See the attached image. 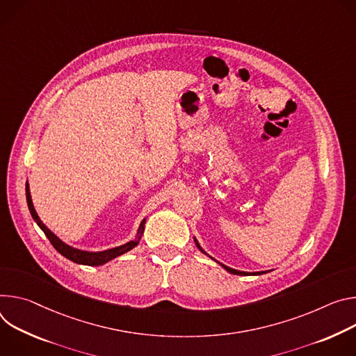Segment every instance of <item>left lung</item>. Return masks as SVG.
<instances>
[{
  "label": "left lung",
  "instance_id": "8db88e82",
  "mask_svg": "<svg viewBox=\"0 0 356 356\" xmlns=\"http://www.w3.org/2000/svg\"><path fill=\"white\" fill-rule=\"evenodd\" d=\"M193 241H195V245H196V248H198V249H200L202 253H205V250H204V249L200 246L198 241H196V239H193ZM205 254H207V253H205ZM208 256H209V254H208ZM209 257H211V256H209ZM211 259H212V257H211ZM218 263H219V261H218ZM219 264H220V266H222V267H223L226 271H229V273H232V274H239V275H242V274H249V273H246V271H239V270L230 268V267H227V266H225V264H222V263H219ZM263 273H264V271H257V273H253V274H263Z\"/></svg>",
  "mask_w": 356,
  "mask_h": 356
}]
</instances>
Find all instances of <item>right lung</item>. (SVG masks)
<instances>
[{
  "mask_svg": "<svg viewBox=\"0 0 356 356\" xmlns=\"http://www.w3.org/2000/svg\"><path fill=\"white\" fill-rule=\"evenodd\" d=\"M25 192H26V202H28V208H29V212L33 218V220L36 222V225L41 227L44 230V233L47 234V238L49 239V242L52 243V246L62 254L65 256L66 259L72 260L73 263H77V264H85V266H102L113 259H115L117 256H122L126 252L131 250L133 248H136L141 239V236L144 233V226H145V219H143V222L140 223V227H138V232H137V236L127 242L126 245H122V246H117V248H113V249H108V250H103V252H86V250H79V249H74L66 243H63L58 236L55 233H52L44 223L42 220L39 219L35 208H33V204H32V200H31V192H29V185L26 182L25 185Z\"/></svg>",
  "mask_w": 356,
  "mask_h": 356,
  "instance_id": "add662e5",
  "label": "right lung"
}]
</instances>
